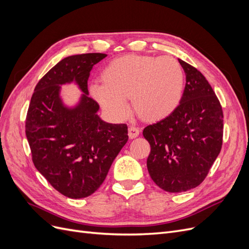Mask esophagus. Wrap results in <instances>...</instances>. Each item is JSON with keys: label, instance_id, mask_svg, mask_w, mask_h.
<instances>
[{"label": "esophagus", "instance_id": "1", "mask_svg": "<svg viewBox=\"0 0 249 249\" xmlns=\"http://www.w3.org/2000/svg\"><path fill=\"white\" fill-rule=\"evenodd\" d=\"M139 133H140V131H139L138 127L133 126V125H131V126L129 127V137H130L131 139L136 138V137L138 136V135H139Z\"/></svg>", "mask_w": 249, "mask_h": 249}]
</instances>
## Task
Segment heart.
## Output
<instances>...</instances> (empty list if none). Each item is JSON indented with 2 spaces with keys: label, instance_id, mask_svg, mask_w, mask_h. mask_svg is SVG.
Segmentation results:
<instances>
[{
  "label": "heart",
  "instance_id": "obj_1",
  "mask_svg": "<svg viewBox=\"0 0 249 249\" xmlns=\"http://www.w3.org/2000/svg\"><path fill=\"white\" fill-rule=\"evenodd\" d=\"M103 81L90 86L93 99L116 119L126 116V99L132 107L147 120L168 116L177 109L184 90V71L177 59L170 56L125 55L105 67Z\"/></svg>",
  "mask_w": 249,
  "mask_h": 249
}]
</instances>
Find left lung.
Listing matches in <instances>:
<instances>
[{
	"instance_id": "1",
	"label": "left lung",
	"mask_w": 249,
	"mask_h": 249,
	"mask_svg": "<svg viewBox=\"0 0 249 249\" xmlns=\"http://www.w3.org/2000/svg\"><path fill=\"white\" fill-rule=\"evenodd\" d=\"M182 100L171 114L143 130L150 145L147 170L161 189L184 192L200 185L222 146L223 112L203 74L183 60Z\"/></svg>"
}]
</instances>
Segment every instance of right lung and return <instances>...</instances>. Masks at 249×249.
I'll use <instances>...</instances> for the list:
<instances>
[{
	"label": "right lung",
	"mask_w": 249,
	"mask_h": 249,
	"mask_svg": "<svg viewBox=\"0 0 249 249\" xmlns=\"http://www.w3.org/2000/svg\"><path fill=\"white\" fill-rule=\"evenodd\" d=\"M102 53L66 57L37 83L26 118L32 161L53 188L70 198H83L104 183L112 162L126 143L127 125L105 123L87 82ZM76 80L85 94L76 108L63 106L59 85Z\"/></svg>",
	"instance_id": "add662e5"
}]
</instances>
